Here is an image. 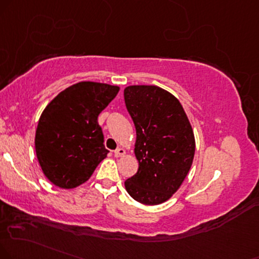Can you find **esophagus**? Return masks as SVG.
I'll use <instances>...</instances> for the list:
<instances>
[{"label":"esophagus","instance_id":"obj_1","mask_svg":"<svg viewBox=\"0 0 259 259\" xmlns=\"http://www.w3.org/2000/svg\"><path fill=\"white\" fill-rule=\"evenodd\" d=\"M124 155V150L122 148H117L114 151V156L115 157H121V156Z\"/></svg>","mask_w":259,"mask_h":259}]
</instances>
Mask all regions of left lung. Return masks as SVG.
Wrapping results in <instances>:
<instances>
[{
    "label": "left lung",
    "mask_w": 259,
    "mask_h": 259,
    "mask_svg": "<svg viewBox=\"0 0 259 259\" xmlns=\"http://www.w3.org/2000/svg\"><path fill=\"white\" fill-rule=\"evenodd\" d=\"M124 103L136 126L138 171L124 181L137 202L157 205L181 186L192 165L196 143L183 105L155 85L127 86Z\"/></svg>",
    "instance_id": "obj_1"
}]
</instances>
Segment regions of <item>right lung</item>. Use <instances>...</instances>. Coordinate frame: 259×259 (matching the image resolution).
<instances>
[{"label": "right lung", "mask_w": 259, "mask_h": 259, "mask_svg": "<svg viewBox=\"0 0 259 259\" xmlns=\"http://www.w3.org/2000/svg\"><path fill=\"white\" fill-rule=\"evenodd\" d=\"M120 88L80 81L60 92L41 113L34 146L46 177L61 188L88 181L107 157L98 115Z\"/></svg>", "instance_id": "obj_1"}]
</instances>
